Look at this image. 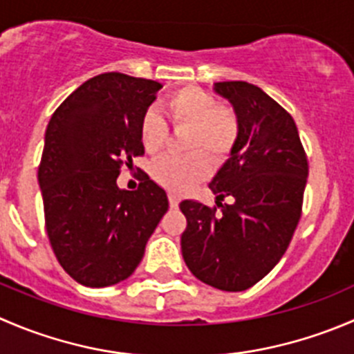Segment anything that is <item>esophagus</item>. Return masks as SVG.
<instances>
[{"label": "esophagus", "mask_w": 354, "mask_h": 354, "mask_svg": "<svg viewBox=\"0 0 354 354\" xmlns=\"http://www.w3.org/2000/svg\"><path fill=\"white\" fill-rule=\"evenodd\" d=\"M169 204L171 207H178V204H180V197L174 192H169Z\"/></svg>", "instance_id": "esophagus-1"}]
</instances>
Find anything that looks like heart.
Returning <instances> with one entry per match:
<instances>
[{
    "mask_svg": "<svg viewBox=\"0 0 354 354\" xmlns=\"http://www.w3.org/2000/svg\"><path fill=\"white\" fill-rule=\"evenodd\" d=\"M164 114L176 128H188L187 156H164L153 160L150 174L162 187L187 192L207 176V157L221 162L230 156L239 140V115L218 104L209 91L185 86L164 100ZM140 140L147 152L156 153L167 140V124L157 112H147L140 121Z\"/></svg>",
    "mask_w": 354,
    "mask_h": 354,
    "instance_id": "heart-1",
    "label": "heart"
}]
</instances>
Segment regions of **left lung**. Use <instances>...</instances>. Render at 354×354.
<instances>
[{
    "label": "left lung",
    "mask_w": 354,
    "mask_h": 354,
    "mask_svg": "<svg viewBox=\"0 0 354 354\" xmlns=\"http://www.w3.org/2000/svg\"><path fill=\"white\" fill-rule=\"evenodd\" d=\"M233 105L240 131L230 159L209 188L216 207L183 201L187 228L181 252L201 282L240 292L268 275L282 259L303 211L308 159L292 115L257 86L216 82ZM232 196V205H221Z\"/></svg>",
    "instance_id": "obj_1"
}]
</instances>
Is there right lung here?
Returning a JSON list of instances; mask_svg holds the SVG:
<instances>
[{
  "instance_id": "obj_1",
  "label": "right lung",
  "mask_w": 354,
  "mask_h": 354,
  "mask_svg": "<svg viewBox=\"0 0 354 354\" xmlns=\"http://www.w3.org/2000/svg\"><path fill=\"white\" fill-rule=\"evenodd\" d=\"M160 88L121 72L95 75L48 122L37 169L44 223L58 263L81 286L128 279L169 207L143 171L138 190L118 187L121 166L145 153L140 121Z\"/></svg>"
}]
</instances>
